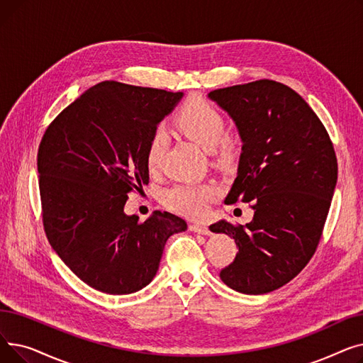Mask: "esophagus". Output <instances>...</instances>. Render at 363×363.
<instances>
[{"label": "esophagus", "instance_id": "obj_1", "mask_svg": "<svg viewBox=\"0 0 363 363\" xmlns=\"http://www.w3.org/2000/svg\"><path fill=\"white\" fill-rule=\"evenodd\" d=\"M189 230L197 233V234H201V235H208L211 234V230H208V226L203 225V223H193L189 225Z\"/></svg>", "mask_w": 363, "mask_h": 363}]
</instances>
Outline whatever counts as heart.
Returning a JSON list of instances; mask_svg holds the SVG:
<instances>
[{
  "label": "heart",
  "instance_id": "1",
  "mask_svg": "<svg viewBox=\"0 0 363 363\" xmlns=\"http://www.w3.org/2000/svg\"><path fill=\"white\" fill-rule=\"evenodd\" d=\"M175 128L184 137L191 140L200 148L207 151L218 163L230 160L238 147V138L225 130L222 113L200 95H193L178 108L174 118ZM167 147L164 130L157 129L147 144L145 166L155 174L162 166ZM219 194V188L213 182H179L164 191V203L172 211L181 215L199 218L207 212V207Z\"/></svg>",
  "mask_w": 363,
  "mask_h": 363
}]
</instances>
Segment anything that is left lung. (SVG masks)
Segmentation results:
<instances>
[{
    "label": "left lung",
    "instance_id": "left-lung-1",
    "mask_svg": "<svg viewBox=\"0 0 363 363\" xmlns=\"http://www.w3.org/2000/svg\"><path fill=\"white\" fill-rule=\"evenodd\" d=\"M237 125L238 174L225 203H250V223L222 219L211 231L235 240L220 271L228 287L266 294L290 282L315 255L337 184V157L325 126L290 86L260 79L208 92Z\"/></svg>",
    "mask_w": 363,
    "mask_h": 363
}]
</instances>
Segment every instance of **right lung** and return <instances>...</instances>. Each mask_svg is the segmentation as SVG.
Returning <instances> with one entry per match:
<instances>
[{
    "label": "right lung",
    "instance_id": "1",
    "mask_svg": "<svg viewBox=\"0 0 363 363\" xmlns=\"http://www.w3.org/2000/svg\"><path fill=\"white\" fill-rule=\"evenodd\" d=\"M182 92L104 81L47 128L38 148L43 223L55 253L89 287L130 294L155 278L170 235L186 222L169 212H123L148 184L147 144Z\"/></svg>",
    "mask_w": 363,
    "mask_h": 363
}]
</instances>
